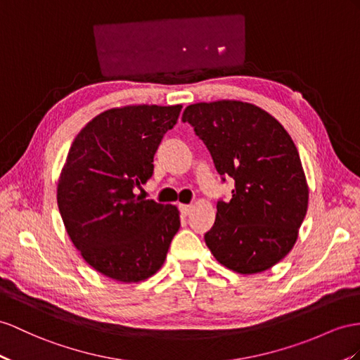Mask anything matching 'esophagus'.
Returning a JSON list of instances; mask_svg holds the SVG:
<instances>
[{
  "label": "esophagus",
  "instance_id": "esophagus-1",
  "mask_svg": "<svg viewBox=\"0 0 360 360\" xmlns=\"http://www.w3.org/2000/svg\"><path fill=\"white\" fill-rule=\"evenodd\" d=\"M191 208H193V205H179V211H181V214L182 216H188L190 214V211H191Z\"/></svg>",
  "mask_w": 360,
  "mask_h": 360
}]
</instances>
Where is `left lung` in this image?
<instances>
[{
	"label": "left lung",
	"mask_w": 360,
	"mask_h": 360,
	"mask_svg": "<svg viewBox=\"0 0 360 360\" xmlns=\"http://www.w3.org/2000/svg\"><path fill=\"white\" fill-rule=\"evenodd\" d=\"M182 122L207 146L222 182H236L231 200H217L205 233L211 254L238 274L272 268L297 242L307 211V182L290 135L266 110L234 100L190 105Z\"/></svg>",
	"instance_id": "obj_1"
}]
</instances>
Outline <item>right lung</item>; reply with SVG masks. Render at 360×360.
Masks as SVG:
<instances>
[{"label":"right lung","mask_w":360,"mask_h":360,"mask_svg":"<svg viewBox=\"0 0 360 360\" xmlns=\"http://www.w3.org/2000/svg\"><path fill=\"white\" fill-rule=\"evenodd\" d=\"M182 106H126L92 118L72 141L58 184L71 242L109 278L136 283L158 271L181 226L173 205L136 196Z\"/></svg>","instance_id":"obj_1"}]
</instances>
